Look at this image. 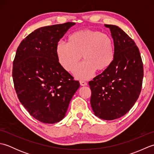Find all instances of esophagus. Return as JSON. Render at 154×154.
<instances>
[{"mask_svg": "<svg viewBox=\"0 0 154 154\" xmlns=\"http://www.w3.org/2000/svg\"><path fill=\"white\" fill-rule=\"evenodd\" d=\"M80 85L81 86H86V85H87V83L85 82V81H80Z\"/></svg>", "mask_w": 154, "mask_h": 154, "instance_id": "obj_1", "label": "esophagus"}]
</instances>
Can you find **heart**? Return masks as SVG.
Returning a JSON list of instances; mask_svg holds the SVG:
<instances>
[{
    "instance_id": "b5f03b06",
    "label": "heart",
    "mask_w": 154,
    "mask_h": 154,
    "mask_svg": "<svg viewBox=\"0 0 154 154\" xmlns=\"http://www.w3.org/2000/svg\"><path fill=\"white\" fill-rule=\"evenodd\" d=\"M67 44L59 43L56 55L59 63L65 70L71 72L79 63L81 55L84 61L74 71L79 79H87L95 70L102 72L112 64L115 49L113 40L99 31L83 30L71 34Z\"/></svg>"
}]
</instances>
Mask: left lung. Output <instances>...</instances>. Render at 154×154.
Returning <instances> with one entry per match:
<instances>
[{"label":"left lung","instance_id":"left-lung-1","mask_svg":"<svg viewBox=\"0 0 154 154\" xmlns=\"http://www.w3.org/2000/svg\"><path fill=\"white\" fill-rule=\"evenodd\" d=\"M110 29L115 56L107 70L89 81L91 105L94 115L106 120L122 117L138 99L143 77V63L135 42L115 25Z\"/></svg>","mask_w":154,"mask_h":154}]
</instances>
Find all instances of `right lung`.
Masks as SVG:
<instances>
[{
	"label": "right lung",
	"instance_id": "1",
	"mask_svg": "<svg viewBox=\"0 0 154 154\" xmlns=\"http://www.w3.org/2000/svg\"><path fill=\"white\" fill-rule=\"evenodd\" d=\"M75 24L67 22L38 28L21 42L16 51L12 69L16 94L30 115L43 123L63 119L80 87L59 63L55 51L58 42Z\"/></svg>",
	"mask_w": 154,
	"mask_h": 154
}]
</instances>
